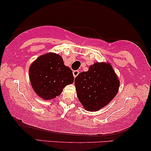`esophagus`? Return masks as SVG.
Masks as SVG:
<instances>
[{
	"label": "esophagus",
	"mask_w": 151,
	"mask_h": 151,
	"mask_svg": "<svg viewBox=\"0 0 151 151\" xmlns=\"http://www.w3.org/2000/svg\"><path fill=\"white\" fill-rule=\"evenodd\" d=\"M79 71H78V70H74V71H73L74 77L76 78V77H77L78 74H79Z\"/></svg>",
	"instance_id": "esophagus-1"
}]
</instances>
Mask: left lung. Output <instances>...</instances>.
I'll return each mask as SVG.
<instances>
[{"mask_svg": "<svg viewBox=\"0 0 151 151\" xmlns=\"http://www.w3.org/2000/svg\"><path fill=\"white\" fill-rule=\"evenodd\" d=\"M77 95L84 109L96 111L108 105L119 91L116 74L109 63L96 62L74 79Z\"/></svg>", "mask_w": 151, "mask_h": 151, "instance_id": "8db88e82", "label": "left lung"}]
</instances>
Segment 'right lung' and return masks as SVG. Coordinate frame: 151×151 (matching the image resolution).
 <instances>
[{
  "label": "right lung",
  "instance_id": "right-lung-1",
  "mask_svg": "<svg viewBox=\"0 0 151 151\" xmlns=\"http://www.w3.org/2000/svg\"><path fill=\"white\" fill-rule=\"evenodd\" d=\"M29 77L35 92L44 100L56 98L74 79L72 71L65 65L62 57L52 52L41 55L32 62Z\"/></svg>",
  "mask_w": 151,
  "mask_h": 151
}]
</instances>
